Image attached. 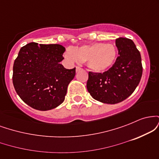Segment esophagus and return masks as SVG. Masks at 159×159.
I'll return each mask as SVG.
<instances>
[{
    "label": "esophagus",
    "mask_w": 159,
    "mask_h": 159,
    "mask_svg": "<svg viewBox=\"0 0 159 159\" xmlns=\"http://www.w3.org/2000/svg\"><path fill=\"white\" fill-rule=\"evenodd\" d=\"M81 67H79V66H76V69H75V70H76V72H80V71L81 70Z\"/></svg>",
    "instance_id": "1"
}]
</instances>
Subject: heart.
I'll return each mask as SVG.
<instances>
[{
    "label": "heart",
    "mask_w": 159,
    "mask_h": 159,
    "mask_svg": "<svg viewBox=\"0 0 159 159\" xmlns=\"http://www.w3.org/2000/svg\"><path fill=\"white\" fill-rule=\"evenodd\" d=\"M118 52L115 45L103 43L84 45L74 50L68 48L64 57L70 63L87 62L88 68L95 72H103L113 66Z\"/></svg>",
    "instance_id": "obj_1"
}]
</instances>
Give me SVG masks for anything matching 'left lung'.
<instances>
[{"instance_id":"8db88e82","label":"left lung","mask_w":159,"mask_h":159,"mask_svg":"<svg viewBox=\"0 0 159 159\" xmlns=\"http://www.w3.org/2000/svg\"><path fill=\"white\" fill-rule=\"evenodd\" d=\"M119 57L113 66L103 73L89 72L87 88L94 99L116 104L131 96L142 76L141 57L134 42L127 38L116 39Z\"/></svg>"}]
</instances>
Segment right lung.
<instances>
[{
  "instance_id": "1",
  "label": "right lung",
  "mask_w": 159,
  "mask_h": 159,
  "mask_svg": "<svg viewBox=\"0 0 159 159\" xmlns=\"http://www.w3.org/2000/svg\"><path fill=\"white\" fill-rule=\"evenodd\" d=\"M65 48L59 44L30 43L20 49L13 65L12 83L19 97L39 111L52 110L63 102L75 68L60 62Z\"/></svg>"
}]
</instances>
